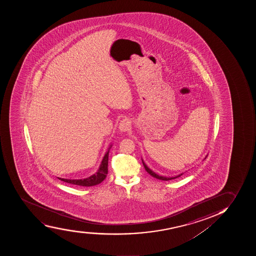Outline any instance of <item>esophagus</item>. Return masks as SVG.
<instances>
[{"label": "esophagus", "instance_id": "obj_1", "mask_svg": "<svg viewBox=\"0 0 256 256\" xmlns=\"http://www.w3.org/2000/svg\"><path fill=\"white\" fill-rule=\"evenodd\" d=\"M130 129V122L129 119L124 118L123 120H120V124H119V130L120 132H126Z\"/></svg>", "mask_w": 256, "mask_h": 256}]
</instances>
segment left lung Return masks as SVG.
<instances>
[{
	"label": "left lung",
	"instance_id": "1",
	"mask_svg": "<svg viewBox=\"0 0 256 256\" xmlns=\"http://www.w3.org/2000/svg\"><path fill=\"white\" fill-rule=\"evenodd\" d=\"M208 156V155H207ZM207 156L205 157V158H207ZM142 162H143L144 166V168L147 170L148 173H150V175L152 176L154 178H157L158 180H172V179H176V178H180V176L183 175V173H180L179 175L176 176H172V178H168V176H159L158 175L157 173H155L154 170H151V169L148 168V166L146 165V162H144L143 159H142Z\"/></svg>",
	"mask_w": 256,
	"mask_h": 256
}]
</instances>
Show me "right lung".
<instances>
[{"instance_id":"right-lung-1","label":"right lung","mask_w":256,"mask_h":256,"mask_svg":"<svg viewBox=\"0 0 256 256\" xmlns=\"http://www.w3.org/2000/svg\"><path fill=\"white\" fill-rule=\"evenodd\" d=\"M112 144L108 148V150L106 151L104 155V158L102 160L101 164L99 166L98 170L97 172L94 175L90 176V178H84V179H78V180H70V179H64V178H59L58 179L62 180L64 182H67L70 184H77L81 186H92L101 183L102 180L106 178L108 175V154L109 150L112 148Z\"/></svg>"}]
</instances>
